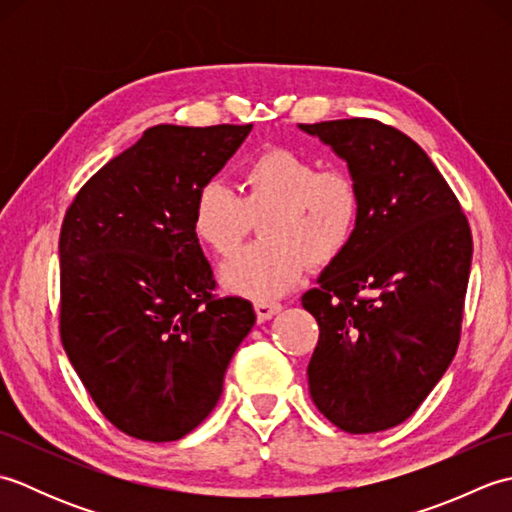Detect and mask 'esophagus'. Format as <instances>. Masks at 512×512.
Wrapping results in <instances>:
<instances>
[{"label": "esophagus", "mask_w": 512, "mask_h": 512, "mask_svg": "<svg viewBox=\"0 0 512 512\" xmlns=\"http://www.w3.org/2000/svg\"><path fill=\"white\" fill-rule=\"evenodd\" d=\"M277 312H281V303L277 301H255V314H257V321H268L273 319Z\"/></svg>", "instance_id": "34e87169"}]
</instances>
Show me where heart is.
I'll list each match as a JSON object with an SVG mask.
<instances>
[{"label": "heart", "mask_w": 512, "mask_h": 512, "mask_svg": "<svg viewBox=\"0 0 512 512\" xmlns=\"http://www.w3.org/2000/svg\"><path fill=\"white\" fill-rule=\"evenodd\" d=\"M244 193L206 182L195 193L191 228L215 255H235L262 222L264 242L228 262L220 279L226 290L270 301L301 279L306 262L328 266L358 231L363 193L350 171L330 167L288 147H268L242 171Z\"/></svg>", "instance_id": "1"}]
</instances>
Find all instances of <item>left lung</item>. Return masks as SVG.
I'll return each instance as SVG.
<instances>
[{
  "label": "left lung",
  "instance_id": "8db88e82",
  "mask_svg": "<svg viewBox=\"0 0 512 512\" xmlns=\"http://www.w3.org/2000/svg\"><path fill=\"white\" fill-rule=\"evenodd\" d=\"M299 127L347 162L363 193L352 244L301 297L319 323L310 396L347 433L385 431L422 405L458 350L471 226L431 158L396 127Z\"/></svg>",
  "mask_w": 512,
  "mask_h": 512
}]
</instances>
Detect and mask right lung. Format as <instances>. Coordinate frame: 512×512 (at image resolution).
Wrapping results in <instances>:
<instances>
[{
	"mask_svg": "<svg viewBox=\"0 0 512 512\" xmlns=\"http://www.w3.org/2000/svg\"><path fill=\"white\" fill-rule=\"evenodd\" d=\"M250 129L149 127L65 211L63 350L103 416L132 438L173 442L198 427L255 325L250 301L213 295L191 228L195 193Z\"/></svg>",
	"mask_w": 512,
	"mask_h": 512,
	"instance_id": "1",
	"label": "right lung"
}]
</instances>
